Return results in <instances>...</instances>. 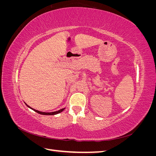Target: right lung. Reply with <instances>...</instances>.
I'll use <instances>...</instances> for the list:
<instances>
[{
	"mask_svg": "<svg viewBox=\"0 0 156 156\" xmlns=\"http://www.w3.org/2000/svg\"><path fill=\"white\" fill-rule=\"evenodd\" d=\"M25 104H26V105H27V107H29L30 108H31V109H32L33 111H34L35 112H37V113H39V114L43 115H57V114H58V113H60V112H62V111L65 109V108H62V109H60V110H58V111H57L51 112H41V111H37V110H36V109H34V108H32V107H30V106L28 105L27 104V103H25Z\"/></svg>",
	"mask_w": 156,
	"mask_h": 156,
	"instance_id": "1",
	"label": "right lung"
}]
</instances>
